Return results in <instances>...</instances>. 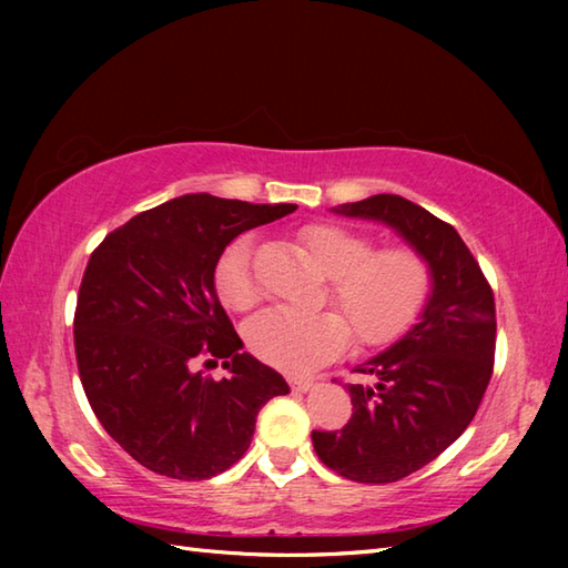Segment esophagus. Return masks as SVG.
I'll use <instances>...</instances> for the list:
<instances>
[{
    "instance_id": "esophagus-1",
    "label": "esophagus",
    "mask_w": 568,
    "mask_h": 568,
    "mask_svg": "<svg viewBox=\"0 0 568 568\" xmlns=\"http://www.w3.org/2000/svg\"><path fill=\"white\" fill-rule=\"evenodd\" d=\"M287 383H291V388L297 390V393H307L312 385H315V381H312V378H297V376H291V378H287Z\"/></svg>"
}]
</instances>
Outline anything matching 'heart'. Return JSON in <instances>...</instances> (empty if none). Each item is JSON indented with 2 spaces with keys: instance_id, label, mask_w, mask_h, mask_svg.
Listing matches in <instances>:
<instances>
[{
  "instance_id": "heart-1",
  "label": "heart",
  "mask_w": 568,
  "mask_h": 568,
  "mask_svg": "<svg viewBox=\"0 0 568 568\" xmlns=\"http://www.w3.org/2000/svg\"><path fill=\"white\" fill-rule=\"evenodd\" d=\"M312 265L329 277L334 312L268 310L246 327L251 352L283 371H305L336 356L348 329L364 346L395 339L417 317L429 293V268L409 248L373 251V244L342 224H307L297 234ZM253 244L239 236L224 248L214 268V287L226 307L246 312L258 305L261 287L253 275Z\"/></svg>"
}]
</instances>
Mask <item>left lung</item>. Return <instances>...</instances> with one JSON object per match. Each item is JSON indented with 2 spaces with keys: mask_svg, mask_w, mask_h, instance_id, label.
I'll return each mask as SVG.
<instances>
[{
  "mask_svg": "<svg viewBox=\"0 0 568 568\" xmlns=\"http://www.w3.org/2000/svg\"><path fill=\"white\" fill-rule=\"evenodd\" d=\"M332 212L390 226L425 258L429 295L417 322L356 366L373 385H348L342 432H312L324 466L356 484H393L462 437L484 400L496 356L493 291L452 224L400 195H373Z\"/></svg>",
  "mask_w": 568,
  "mask_h": 568,
  "instance_id": "obj_1",
  "label": "left lung"
}]
</instances>
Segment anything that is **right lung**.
<instances>
[{
	"mask_svg": "<svg viewBox=\"0 0 568 568\" xmlns=\"http://www.w3.org/2000/svg\"><path fill=\"white\" fill-rule=\"evenodd\" d=\"M295 210L197 192L136 214L92 251L75 310L80 381L106 434L153 474H222L246 454L258 409L291 393L241 352L214 268L239 234ZM216 357L233 358L229 379L199 371Z\"/></svg>",
	"mask_w": 568,
	"mask_h": 568,
	"instance_id": "obj_1",
	"label": "right lung"
}]
</instances>
